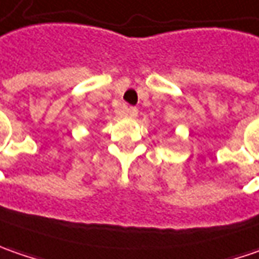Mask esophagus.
I'll use <instances>...</instances> for the list:
<instances>
[{
  "label": "esophagus",
  "instance_id": "1",
  "mask_svg": "<svg viewBox=\"0 0 259 259\" xmlns=\"http://www.w3.org/2000/svg\"><path fill=\"white\" fill-rule=\"evenodd\" d=\"M126 115L131 116V118H135L138 115V109L134 108V106H130V108H126Z\"/></svg>",
  "mask_w": 259,
  "mask_h": 259
}]
</instances>
